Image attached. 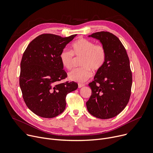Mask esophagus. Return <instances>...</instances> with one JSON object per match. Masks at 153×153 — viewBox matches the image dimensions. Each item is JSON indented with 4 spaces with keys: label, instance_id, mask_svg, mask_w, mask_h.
<instances>
[{
    "label": "esophagus",
    "instance_id": "1",
    "mask_svg": "<svg viewBox=\"0 0 153 153\" xmlns=\"http://www.w3.org/2000/svg\"><path fill=\"white\" fill-rule=\"evenodd\" d=\"M85 85L84 84H78V87L80 88H82V87H84Z\"/></svg>",
    "mask_w": 153,
    "mask_h": 153
}]
</instances>
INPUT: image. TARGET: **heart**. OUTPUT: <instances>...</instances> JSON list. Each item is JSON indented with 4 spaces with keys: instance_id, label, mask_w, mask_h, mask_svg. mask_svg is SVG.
Instances as JSON below:
<instances>
[{
    "instance_id": "obj_1",
    "label": "heart",
    "mask_w": 153,
    "mask_h": 153,
    "mask_svg": "<svg viewBox=\"0 0 153 153\" xmlns=\"http://www.w3.org/2000/svg\"><path fill=\"white\" fill-rule=\"evenodd\" d=\"M81 57L80 65L68 74V79L79 83L88 80L92 76L91 69L98 71L103 66L105 60V50L103 46L94 44L92 41L80 38L71 45V51L63 49L60 54V60L62 66L68 70L71 69L75 59Z\"/></svg>"
}]
</instances>
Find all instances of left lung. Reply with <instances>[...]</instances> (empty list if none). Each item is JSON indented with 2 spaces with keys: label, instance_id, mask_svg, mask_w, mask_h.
<instances>
[{
  "label": "left lung",
  "instance_id": "obj_1",
  "mask_svg": "<svg viewBox=\"0 0 153 153\" xmlns=\"http://www.w3.org/2000/svg\"><path fill=\"white\" fill-rule=\"evenodd\" d=\"M88 37L100 40L105 50V60L88 84L91 95L86 102L87 108L96 118H113L129 101L132 82L129 59L120 40L114 34L103 31Z\"/></svg>",
  "mask_w": 153,
  "mask_h": 153
}]
</instances>
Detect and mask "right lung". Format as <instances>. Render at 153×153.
Segmentation results:
<instances>
[{"label": "right lung", "instance_id": "add662e5", "mask_svg": "<svg viewBox=\"0 0 153 153\" xmlns=\"http://www.w3.org/2000/svg\"><path fill=\"white\" fill-rule=\"evenodd\" d=\"M76 36L40 35L23 53L19 85L25 104L38 116L51 118L61 114L66 107L67 94L78 87L74 82L59 83L67 77L60 54Z\"/></svg>", "mask_w": 153, "mask_h": 153}]
</instances>
